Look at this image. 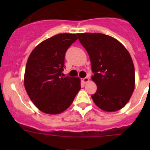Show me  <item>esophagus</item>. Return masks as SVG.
Here are the masks:
<instances>
[{"instance_id": "1", "label": "esophagus", "mask_w": 150, "mask_h": 150, "mask_svg": "<svg viewBox=\"0 0 150 150\" xmlns=\"http://www.w3.org/2000/svg\"><path fill=\"white\" fill-rule=\"evenodd\" d=\"M82 81L84 83H87L89 81V78H88V77H86V78H83V79H82Z\"/></svg>"}]
</instances>
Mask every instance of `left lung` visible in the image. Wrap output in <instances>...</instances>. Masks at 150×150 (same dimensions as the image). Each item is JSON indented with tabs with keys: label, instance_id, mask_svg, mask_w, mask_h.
<instances>
[{
	"label": "left lung",
	"instance_id": "obj_1",
	"mask_svg": "<svg viewBox=\"0 0 150 150\" xmlns=\"http://www.w3.org/2000/svg\"><path fill=\"white\" fill-rule=\"evenodd\" d=\"M90 57L91 80L97 91L91 98L105 112L120 110L128 102L135 88V70L131 55L120 41L102 33H78Z\"/></svg>",
	"mask_w": 150,
	"mask_h": 150
}]
</instances>
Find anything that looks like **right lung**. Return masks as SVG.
Returning <instances> with one entry per match:
<instances>
[{
    "label": "right lung",
    "instance_id": "obj_1",
    "mask_svg": "<svg viewBox=\"0 0 150 150\" xmlns=\"http://www.w3.org/2000/svg\"><path fill=\"white\" fill-rule=\"evenodd\" d=\"M78 39L75 34H58L39 43L30 53L24 84L33 103L40 111L57 115L71 105L81 89L80 78H64V55Z\"/></svg>",
    "mask_w": 150,
    "mask_h": 150
}]
</instances>
